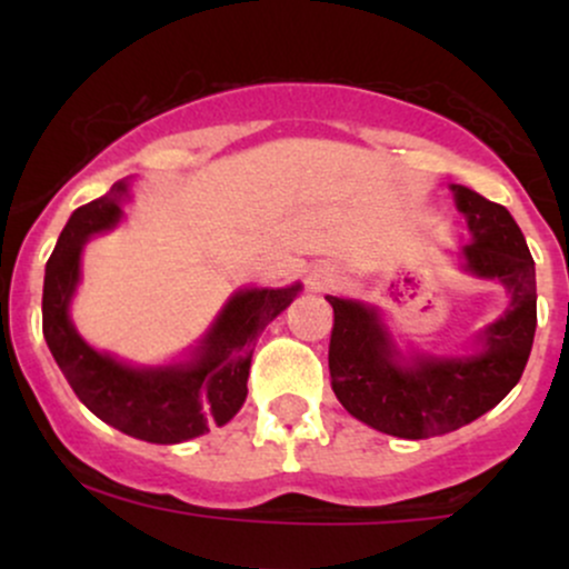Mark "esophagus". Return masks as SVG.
Returning <instances> with one entry per match:
<instances>
[{
	"label": "esophagus",
	"mask_w": 569,
	"mask_h": 569,
	"mask_svg": "<svg viewBox=\"0 0 569 569\" xmlns=\"http://www.w3.org/2000/svg\"><path fill=\"white\" fill-rule=\"evenodd\" d=\"M331 280H335V267L329 264H316L310 270V276H307V283H310L312 289H323V286H329Z\"/></svg>",
	"instance_id": "obj_1"
}]
</instances>
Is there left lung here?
<instances>
[{
  "label": "left lung",
  "instance_id": "obj_1",
  "mask_svg": "<svg viewBox=\"0 0 569 569\" xmlns=\"http://www.w3.org/2000/svg\"><path fill=\"white\" fill-rule=\"evenodd\" d=\"M473 243L462 248L466 267L511 291V307L481 335L473 358H417L398 363L388 331L371 307L326 297L335 307L329 342L331 388L345 409L367 426L398 439L449 433L511 393L530 358L538 307L535 262L511 213L468 187H452Z\"/></svg>",
  "mask_w": 569,
  "mask_h": 569
}]
</instances>
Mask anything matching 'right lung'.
Returning a JSON list of instances; mask_svg holds the SVG:
<instances>
[{
	"label": "right lung",
	"mask_w": 569,
	"mask_h": 569,
	"mask_svg": "<svg viewBox=\"0 0 569 569\" xmlns=\"http://www.w3.org/2000/svg\"><path fill=\"white\" fill-rule=\"evenodd\" d=\"M126 184L77 208L44 267L42 335L77 398L103 422L152 443H179L224 426L246 401L253 345L272 318L280 316L299 286L248 289L234 293L184 367L130 369L101 356L77 335L69 321L71 293L80 280V253L90 234L120 219Z\"/></svg>",
	"instance_id": "add662e5"
}]
</instances>
